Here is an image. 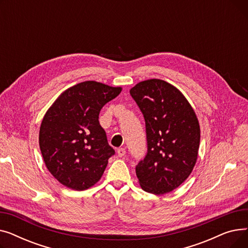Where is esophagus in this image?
<instances>
[{"label": "esophagus", "instance_id": "34e87169", "mask_svg": "<svg viewBox=\"0 0 248 248\" xmlns=\"http://www.w3.org/2000/svg\"><path fill=\"white\" fill-rule=\"evenodd\" d=\"M125 153H126V151H125V149L124 148H120V149H117V155H119V157H124V155H125Z\"/></svg>", "mask_w": 248, "mask_h": 248}]
</instances>
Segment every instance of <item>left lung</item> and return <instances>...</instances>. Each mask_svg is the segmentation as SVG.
Returning a JSON list of instances; mask_svg holds the SVG:
<instances>
[{
  "mask_svg": "<svg viewBox=\"0 0 248 248\" xmlns=\"http://www.w3.org/2000/svg\"><path fill=\"white\" fill-rule=\"evenodd\" d=\"M146 123L147 154L136 166L140 185L160 195L178 188L196 164L200 126L185 96L161 79L141 81L129 90Z\"/></svg>",
  "mask_w": 248,
  "mask_h": 248,
  "instance_id": "1",
  "label": "left lung"
}]
</instances>
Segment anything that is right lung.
<instances>
[{
  "label": "right lung",
  "mask_w": 248,
  "mask_h": 248,
  "mask_svg": "<svg viewBox=\"0 0 248 248\" xmlns=\"http://www.w3.org/2000/svg\"><path fill=\"white\" fill-rule=\"evenodd\" d=\"M121 91V87L84 81L64 91L46 112L39 146L49 172L62 185L82 191L101 178L115 151L98 115Z\"/></svg>",
  "instance_id": "right-lung-1"
}]
</instances>
